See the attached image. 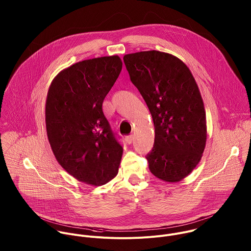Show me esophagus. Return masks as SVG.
<instances>
[{
    "mask_svg": "<svg viewBox=\"0 0 251 251\" xmlns=\"http://www.w3.org/2000/svg\"><path fill=\"white\" fill-rule=\"evenodd\" d=\"M133 140H134V136H133V135H130V136L126 137V142H127L129 145H130V144H132Z\"/></svg>",
    "mask_w": 251,
    "mask_h": 251,
    "instance_id": "1",
    "label": "esophagus"
}]
</instances>
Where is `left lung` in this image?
I'll return each instance as SVG.
<instances>
[{"label": "left lung", "mask_w": 251, "mask_h": 251, "mask_svg": "<svg viewBox=\"0 0 251 251\" xmlns=\"http://www.w3.org/2000/svg\"><path fill=\"white\" fill-rule=\"evenodd\" d=\"M132 83L151 113L154 146L147 155L151 172L177 183L197 167L205 149L206 114L199 86L177 56L146 50L123 57Z\"/></svg>", "instance_id": "obj_1"}]
</instances>
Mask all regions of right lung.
<instances>
[{"label":"right lung","mask_w":251,"mask_h":251,"mask_svg":"<svg viewBox=\"0 0 251 251\" xmlns=\"http://www.w3.org/2000/svg\"><path fill=\"white\" fill-rule=\"evenodd\" d=\"M121 69L118 55L82 60L61 70L48 91L46 128L53 155L88 185H104L118 173L123 149L101 106Z\"/></svg>","instance_id":"obj_1"}]
</instances>
